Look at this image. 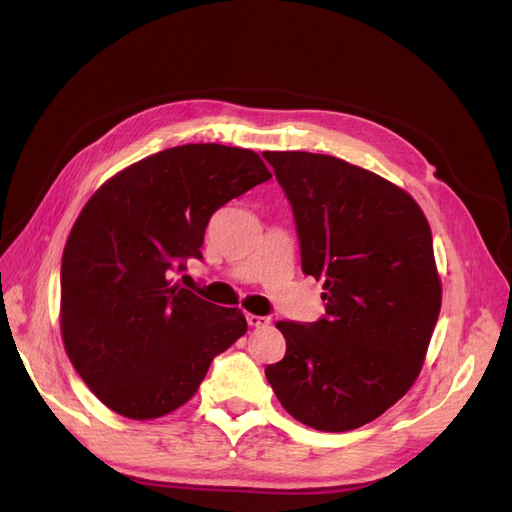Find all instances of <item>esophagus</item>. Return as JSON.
<instances>
[{
    "label": "esophagus",
    "instance_id": "obj_1",
    "mask_svg": "<svg viewBox=\"0 0 512 512\" xmlns=\"http://www.w3.org/2000/svg\"><path fill=\"white\" fill-rule=\"evenodd\" d=\"M269 322H271V318H269V316H256V314H247V324H250V327H254V329H262V327H267Z\"/></svg>",
    "mask_w": 512,
    "mask_h": 512
}]
</instances>
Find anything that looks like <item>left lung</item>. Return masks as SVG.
<instances>
[{
  "instance_id": "obj_1",
  "label": "left lung",
  "mask_w": 512,
  "mask_h": 512,
  "mask_svg": "<svg viewBox=\"0 0 512 512\" xmlns=\"http://www.w3.org/2000/svg\"><path fill=\"white\" fill-rule=\"evenodd\" d=\"M284 188L301 267L327 316L275 324L286 356L265 369L284 410L318 431L371 423L421 374L442 305L431 228L395 183L333 156L265 151Z\"/></svg>"
}]
</instances>
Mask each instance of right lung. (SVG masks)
Masks as SVG:
<instances>
[{
    "label": "right lung",
    "instance_id": "1",
    "mask_svg": "<svg viewBox=\"0 0 512 512\" xmlns=\"http://www.w3.org/2000/svg\"><path fill=\"white\" fill-rule=\"evenodd\" d=\"M271 179L252 149L170 147L104 181L76 218L61 258V339L106 408L151 421L190 401L213 356L247 331L170 280L203 258L211 215Z\"/></svg>",
    "mask_w": 512,
    "mask_h": 512
}]
</instances>
